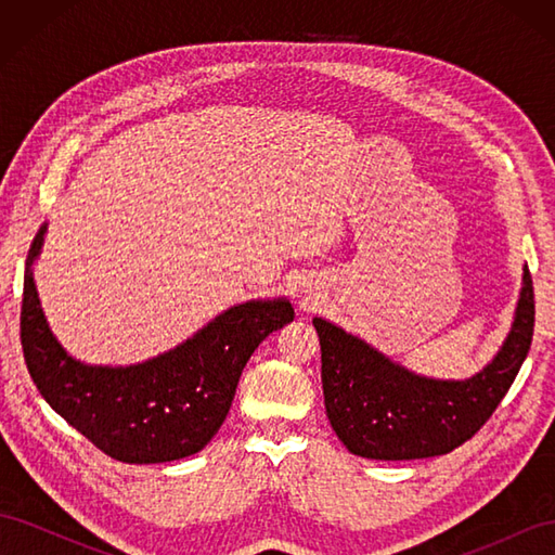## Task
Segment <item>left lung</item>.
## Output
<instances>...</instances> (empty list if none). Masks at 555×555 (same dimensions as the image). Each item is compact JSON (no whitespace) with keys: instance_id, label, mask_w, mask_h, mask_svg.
<instances>
[{"instance_id":"8db88e82","label":"left lung","mask_w":555,"mask_h":555,"mask_svg":"<svg viewBox=\"0 0 555 555\" xmlns=\"http://www.w3.org/2000/svg\"><path fill=\"white\" fill-rule=\"evenodd\" d=\"M312 324L326 414L343 444L375 461L442 456L489 422L524 365L534 331L532 278L526 266L514 324L495 359L461 382L414 375L326 319Z\"/></svg>"}]
</instances>
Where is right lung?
Masks as SVG:
<instances>
[{
    "instance_id": "add662e5",
    "label": "right lung",
    "mask_w": 555,
    "mask_h": 555,
    "mask_svg": "<svg viewBox=\"0 0 555 555\" xmlns=\"http://www.w3.org/2000/svg\"><path fill=\"white\" fill-rule=\"evenodd\" d=\"M46 224L27 255L21 343L37 389L66 424L111 459L166 463L204 449L220 430L241 373L273 331L294 322L287 298L233 306L190 340L139 365H86L50 333L31 278Z\"/></svg>"
}]
</instances>
